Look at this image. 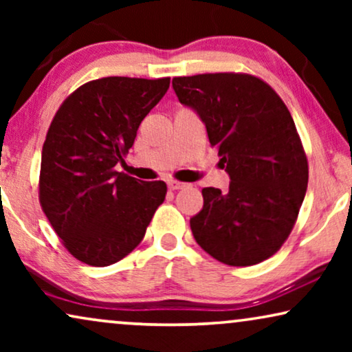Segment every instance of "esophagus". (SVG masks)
<instances>
[{"label": "esophagus", "instance_id": "obj_1", "mask_svg": "<svg viewBox=\"0 0 352 352\" xmlns=\"http://www.w3.org/2000/svg\"><path fill=\"white\" fill-rule=\"evenodd\" d=\"M166 184L171 190H179V189H186V187H187L186 182H179V181H175V179H168Z\"/></svg>", "mask_w": 352, "mask_h": 352}]
</instances>
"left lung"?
<instances>
[{"mask_svg": "<svg viewBox=\"0 0 352 352\" xmlns=\"http://www.w3.org/2000/svg\"><path fill=\"white\" fill-rule=\"evenodd\" d=\"M173 89L204 122L229 175V190L205 187L190 219L195 242L229 266L272 256L290 235L307 189V160L287 105L252 75L173 78Z\"/></svg>", "mask_w": 352, "mask_h": 352, "instance_id": "1", "label": "left lung"}]
</instances>
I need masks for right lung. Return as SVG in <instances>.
Returning <instances> with one entry per match:
<instances>
[{"label":"right lung","mask_w":352,"mask_h":352,"mask_svg":"<svg viewBox=\"0 0 352 352\" xmlns=\"http://www.w3.org/2000/svg\"><path fill=\"white\" fill-rule=\"evenodd\" d=\"M168 88L170 78L107 76L80 86L52 118L41 151L40 201L81 263L104 267L131 253L165 200V182L136 179L115 165Z\"/></svg>","instance_id":"1"}]
</instances>
